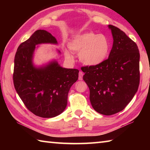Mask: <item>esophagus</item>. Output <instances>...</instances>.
Returning a JSON list of instances; mask_svg holds the SVG:
<instances>
[{"label":"esophagus","mask_w":150,"mask_h":150,"mask_svg":"<svg viewBox=\"0 0 150 150\" xmlns=\"http://www.w3.org/2000/svg\"><path fill=\"white\" fill-rule=\"evenodd\" d=\"M83 73L82 71H79V80H82L83 79Z\"/></svg>","instance_id":"1"}]
</instances>
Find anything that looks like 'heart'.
I'll use <instances>...</instances> for the list:
<instances>
[{"label":"heart","mask_w":150,"mask_h":150,"mask_svg":"<svg viewBox=\"0 0 150 150\" xmlns=\"http://www.w3.org/2000/svg\"><path fill=\"white\" fill-rule=\"evenodd\" d=\"M68 46L72 52L79 54L81 62L92 66L99 64L106 59L110 51V43L105 35L88 32L75 35ZM65 54L67 57L72 59L68 51H65Z\"/></svg>","instance_id":"1"}]
</instances>
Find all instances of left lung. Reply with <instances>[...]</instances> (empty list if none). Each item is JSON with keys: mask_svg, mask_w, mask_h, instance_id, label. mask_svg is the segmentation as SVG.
I'll return each instance as SVG.
<instances>
[{"mask_svg": "<svg viewBox=\"0 0 150 150\" xmlns=\"http://www.w3.org/2000/svg\"><path fill=\"white\" fill-rule=\"evenodd\" d=\"M108 27L114 42L108 59L81 67L91 105L97 112L107 116L125 108L138 91L140 79L138 45L118 28Z\"/></svg>", "mask_w": 150, "mask_h": 150, "instance_id": "1", "label": "left lung"}]
</instances>
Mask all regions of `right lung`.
Masks as SVG:
<instances>
[{"label":"right lung","mask_w":150,"mask_h":150,"mask_svg":"<svg viewBox=\"0 0 150 150\" xmlns=\"http://www.w3.org/2000/svg\"><path fill=\"white\" fill-rule=\"evenodd\" d=\"M42 43L57 44V40L46 30H38L19 45L14 57L13 82L28 110L40 117L52 118L67 106L68 93L78 79L79 70L63 68L57 62L35 68L33 53L35 45Z\"/></svg>","instance_id":"1"}]
</instances>
